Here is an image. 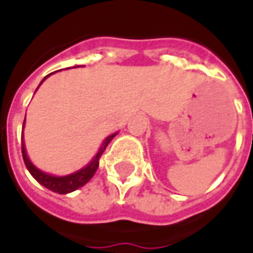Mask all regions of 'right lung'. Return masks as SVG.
Masks as SVG:
<instances>
[{
  "label": "right lung",
  "mask_w": 253,
  "mask_h": 253,
  "mask_svg": "<svg viewBox=\"0 0 253 253\" xmlns=\"http://www.w3.org/2000/svg\"><path fill=\"white\" fill-rule=\"evenodd\" d=\"M48 76H50V74H48ZM48 76H46V77L43 78V81H44ZM43 81H42V83H43ZM23 127H24V125H23ZM115 135L116 132L115 134H111L110 137L105 138L104 142L101 145V148H100V150L97 152V154L94 156L93 160H92L86 167H84L83 169L77 170V172H74L72 175L67 176H51L48 175V173L42 172L41 169H38L35 165L31 163L30 159H28V156H27L24 141H23V135H21V153H23V160H24L27 169L30 170V173L34 176V179H35L38 183H41L42 186H44L46 188H48V190L54 191V192H58V194H69V192L76 191L77 188H80V187H83L84 184H86V183L93 177L94 172L99 168V160L100 157H101V154L104 153L105 148L108 146V143L112 141V138L115 137Z\"/></svg>",
  "instance_id": "1"
}]
</instances>
